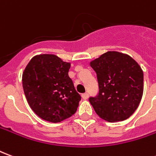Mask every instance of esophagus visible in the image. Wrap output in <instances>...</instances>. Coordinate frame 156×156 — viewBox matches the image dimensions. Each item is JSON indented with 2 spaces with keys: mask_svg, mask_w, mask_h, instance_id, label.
Wrapping results in <instances>:
<instances>
[{
  "mask_svg": "<svg viewBox=\"0 0 156 156\" xmlns=\"http://www.w3.org/2000/svg\"><path fill=\"white\" fill-rule=\"evenodd\" d=\"M82 98H83V99H87V98H88V93H84V94H82Z\"/></svg>",
  "mask_w": 156,
  "mask_h": 156,
  "instance_id": "1",
  "label": "esophagus"
}]
</instances>
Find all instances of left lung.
<instances>
[{
  "label": "left lung",
  "mask_w": 156,
  "mask_h": 156,
  "mask_svg": "<svg viewBox=\"0 0 156 156\" xmlns=\"http://www.w3.org/2000/svg\"><path fill=\"white\" fill-rule=\"evenodd\" d=\"M97 74L98 94L89 102L108 122L127 119L137 109L144 90V73L130 56L107 51L90 62Z\"/></svg>",
  "instance_id": "left-lung-1"
}]
</instances>
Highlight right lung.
<instances>
[{"instance_id": "1", "label": "right lung", "mask_w": 156, "mask_h": 156, "mask_svg": "<svg viewBox=\"0 0 156 156\" xmlns=\"http://www.w3.org/2000/svg\"><path fill=\"white\" fill-rule=\"evenodd\" d=\"M70 62L53 54L35 56L22 74L28 105L46 121L58 123L74 115L81 100L68 76Z\"/></svg>"}]
</instances>
